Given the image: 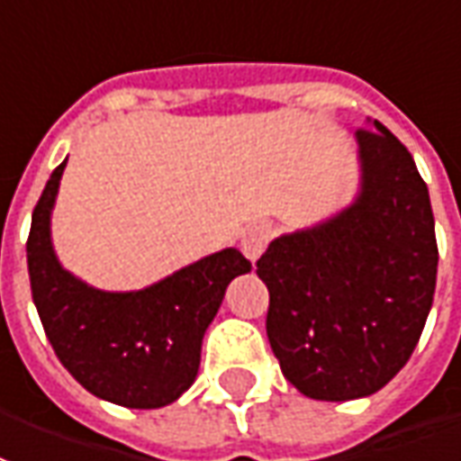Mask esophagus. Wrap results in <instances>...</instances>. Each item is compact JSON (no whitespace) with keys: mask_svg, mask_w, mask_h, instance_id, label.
Returning <instances> with one entry per match:
<instances>
[{"mask_svg":"<svg viewBox=\"0 0 461 461\" xmlns=\"http://www.w3.org/2000/svg\"><path fill=\"white\" fill-rule=\"evenodd\" d=\"M271 240V228L268 225H249L240 236V250L249 261H256Z\"/></svg>","mask_w":461,"mask_h":461,"instance_id":"esophagus-1","label":"esophagus"}]
</instances>
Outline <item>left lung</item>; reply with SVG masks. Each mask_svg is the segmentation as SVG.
Listing matches in <instances>:
<instances>
[{"label":"left lung","instance_id":"8db88e82","mask_svg":"<svg viewBox=\"0 0 461 461\" xmlns=\"http://www.w3.org/2000/svg\"><path fill=\"white\" fill-rule=\"evenodd\" d=\"M357 198L321 223L284 233L258 258L268 341L298 392L348 402L402 371L429 316L437 238L411 152L374 120L358 130Z\"/></svg>","mask_w":461,"mask_h":461}]
</instances>
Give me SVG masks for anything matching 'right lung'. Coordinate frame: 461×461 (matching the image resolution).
<instances>
[{
	"label": "right lung",
	"mask_w": 461,
	"mask_h": 461,
	"mask_svg": "<svg viewBox=\"0 0 461 461\" xmlns=\"http://www.w3.org/2000/svg\"><path fill=\"white\" fill-rule=\"evenodd\" d=\"M67 160L50 176L32 212L27 268L44 333L90 394L128 409H160L188 392L205 329L228 284L250 271L223 249L140 291H103L62 268L52 246V208Z\"/></svg>",
	"instance_id": "add662e5"
}]
</instances>
